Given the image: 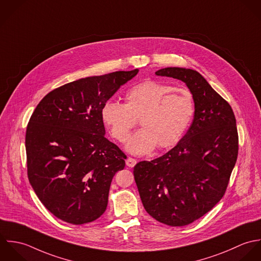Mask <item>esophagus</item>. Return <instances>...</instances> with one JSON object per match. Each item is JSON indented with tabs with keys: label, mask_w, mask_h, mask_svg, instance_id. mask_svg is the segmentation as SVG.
<instances>
[{
	"label": "esophagus",
	"mask_w": 261,
	"mask_h": 261,
	"mask_svg": "<svg viewBox=\"0 0 261 261\" xmlns=\"http://www.w3.org/2000/svg\"><path fill=\"white\" fill-rule=\"evenodd\" d=\"M137 163V161H136V159H134V158H132V157H128L127 159H126V165L127 166H129V167H133V166H135V164Z\"/></svg>",
	"instance_id": "obj_1"
}]
</instances>
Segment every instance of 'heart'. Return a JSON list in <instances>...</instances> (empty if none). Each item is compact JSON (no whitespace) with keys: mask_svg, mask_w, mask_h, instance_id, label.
<instances>
[{"mask_svg":"<svg viewBox=\"0 0 261 261\" xmlns=\"http://www.w3.org/2000/svg\"><path fill=\"white\" fill-rule=\"evenodd\" d=\"M196 107L193 94L186 89L157 81H144L130 88L125 104L110 100L105 103L101 115L113 137L125 142L139 119L142 129L126 144L133 154L151 152L175 145L189 129Z\"/></svg>","mask_w":261,"mask_h":261,"instance_id":"heart-1","label":"heart"}]
</instances>
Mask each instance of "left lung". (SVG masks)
I'll use <instances>...</instances> for the list:
<instances>
[{"label":"left lung","mask_w":261,"mask_h":261,"mask_svg":"<svg viewBox=\"0 0 261 261\" xmlns=\"http://www.w3.org/2000/svg\"><path fill=\"white\" fill-rule=\"evenodd\" d=\"M184 82L195 99L194 120L168 152L134 166L146 212L160 223L186 226L223 198L238 155L236 119L228 104L197 70L165 67L155 72Z\"/></svg>","instance_id":"obj_1"}]
</instances>
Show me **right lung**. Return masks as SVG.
I'll return each instance as SVG.
<instances>
[{
  "label": "right lung",
  "mask_w": 261,
  "mask_h": 261,
  "mask_svg": "<svg viewBox=\"0 0 261 261\" xmlns=\"http://www.w3.org/2000/svg\"><path fill=\"white\" fill-rule=\"evenodd\" d=\"M139 69L81 79L48 93L26 130L29 181L53 215L82 225L104 214L126 155L106 137L101 111Z\"/></svg>",
  "instance_id": "right-lung-1"
}]
</instances>
